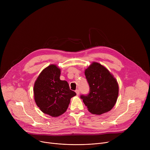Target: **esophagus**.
<instances>
[{
	"label": "esophagus",
	"mask_w": 150,
	"mask_h": 150,
	"mask_svg": "<svg viewBox=\"0 0 150 150\" xmlns=\"http://www.w3.org/2000/svg\"><path fill=\"white\" fill-rule=\"evenodd\" d=\"M75 92H76V95L78 96V95H79V93H80V91L78 90V89H76V90L75 91Z\"/></svg>",
	"instance_id": "obj_1"
}]
</instances>
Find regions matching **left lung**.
<instances>
[{
    "label": "left lung",
    "instance_id": "obj_1",
    "mask_svg": "<svg viewBox=\"0 0 150 150\" xmlns=\"http://www.w3.org/2000/svg\"><path fill=\"white\" fill-rule=\"evenodd\" d=\"M84 74L89 92L87 95H81L80 98L88 111L97 115L109 111L115 105L119 95L116 80L107 69L97 62H93Z\"/></svg>",
    "mask_w": 150,
    "mask_h": 150
}]
</instances>
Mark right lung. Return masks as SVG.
Returning a JSON list of instances; mask_svg holds the SVG:
<instances>
[{
    "label": "right lung",
    "instance_id": "1",
    "mask_svg": "<svg viewBox=\"0 0 150 150\" xmlns=\"http://www.w3.org/2000/svg\"><path fill=\"white\" fill-rule=\"evenodd\" d=\"M61 71L55 65L44 69L34 85L37 106L45 114L58 117L66 111L70 98L76 93L70 90L68 83L59 79Z\"/></svg>",
    "mask_w": 150,
    "mask_h": 150
}]
</instances>
